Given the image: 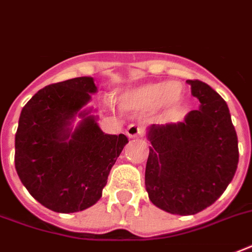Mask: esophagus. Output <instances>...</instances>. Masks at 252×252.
<instances>
[{
  "mask_svg": "<svg viewBox=\"0 0 252 252\" xmlns=\"http://www.w3.org/2000/svg\"><path fill=\"white\" fill-rule=\"evenodd\" d=\"M126 133L128 137L133 138V137H141L142 136V129L140 126H137L136 124H130L128 128H126Z\"/></svg>",
  "mask_w": 252,
  "mask_h": 252,
  "instance_id": "obj_1",
  "label": "esophagus"
}]
</instances>
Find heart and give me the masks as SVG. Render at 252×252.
<instances>
[{
  "label": "heart",
  "mask_w": 252,
  "mask_h": 252,
  "mask_svg": "<svg viewBox=\"0 0 252 252\" xmlns=\"http://www.w3.org/2000/svg\"><path fill=\"white\" fill-rule=\"evenodd\" d=\"M182 93L179 82H148L124 91L120 104L126 110L142 111L156 106L157 110L168 111L179 104Z\"/></svg>",
  "instance_id": "b5f03b06"
}]
</instances>
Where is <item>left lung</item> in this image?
Returning <instances> with one entry per match:
<instances>
[{
  "label": "left lung",
  "instance_id": "left-lung-1",
  "mask_svg": "<svg viewBox=\"0 0 252 252\" xmlns=\"http://www.w3.org/2000/svg\"><path fill=\"white\" fill-rule=\"evenodd\" d=\"M199 110L183 122L152 124L145 187L150 201L171 215L191 216L215 203L238 166V138L226 102L209 85L187 81Z\"/></svg>",
  "mask_w": 252,
  "mask_h": 252
}]
</instances>
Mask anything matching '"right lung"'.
<instances>
[{"mask_svg":"<svg viewBox=\"0 0 252 252\" xmlns=\"http://www.w3.org/2000/svg\"><path fill=\"white\" fill-rule=\"evenodd\" d=\"M96 91L93 77H77L45 86L22 108L15 170L33 199L53 212L94 205L128 144L126 134L99 128L96 110L86 106Z\"/></svg>","mask_w":252,"mask_h":252,"instance_id":"1","label":"right lung"}]
</instances>
